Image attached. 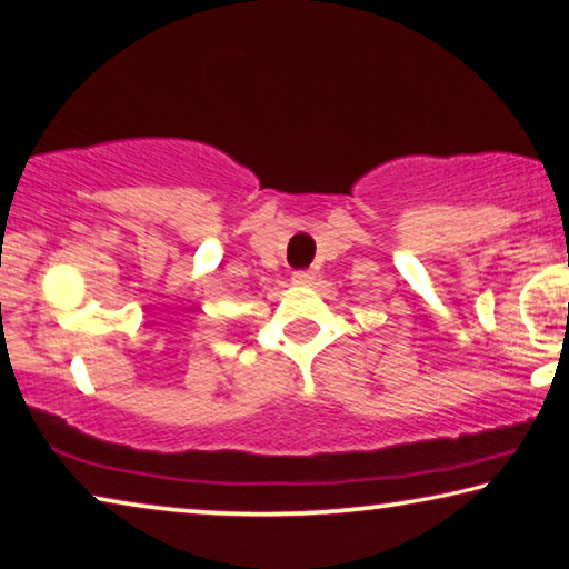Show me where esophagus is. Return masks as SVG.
Listing matches in <instances>:
<instances>
[{
    "label": "esophagus",
    "mask_w": 569,
    "mask_h": 569,
    "mask_svg": "<svg viewBox=\"0 0 569 569\" xmlns=\"http://www.w3.org/2000/svg\"><path fill=\"white\" fill-rule=\"evenodd\" d=\"M311 281H313V273L311 271H296L293 273V283L296 286H308Z\"/></svg>",
    "instance_id": "1"
}]
</instances>
